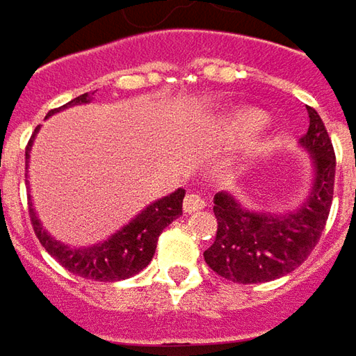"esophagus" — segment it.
<instances>
[{
	"mask_svg": "<svg viewBox=\"0 0 356 356\" xmlns=\"http://www.w3.org/2000/svg\"><path fill=\"white\" fill-rule=\"evenodd\" d=\"M204 206H206V202H204V198H202V196H198V194H194V192L186 194V198H184V212H188V213L198 212V210H202Z\"/></svg>",
	"mask_w": 356,
	"mask_h": 356,
	"instance_id": "esophagus-1",
	"label": "esophagus"
}]
</instances>
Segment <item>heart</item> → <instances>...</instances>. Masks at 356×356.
Masks as SVG:
<instances>
[{"instance_id":"b5f03b06","label":"heart","mask_w":356,"mask_h":356,"mask_svg":"<svg viewBox=\"0 0 356 356\" xmlns=\"http://www.w3.org/2000/svg\"><path fill=\"white\" fill-rule=\"evenodd\" d=\"M267 118L259 111H243L236 115V118L229 124V132L238 138H252L259 130L266 127Z\"/></svg>"}]
</instances>
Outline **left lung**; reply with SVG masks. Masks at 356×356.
Listing matches in <instances>:
<instances>
[{
    "label": "left lung",
    "mask_w": 356,
    "mask_h": 356,
    "mask_svg": "<svg viewBox=\"0 0 356 356\" xmlns=\"http://www.w3.org/2000/svg\"><path fill=\"white\" fill-rule=\"evenodd\" d=\"M309 129L301 144L313 152L315 186L299 212L289 216L248 212L226 192L213 196L216 239L204 252L206 264L234 283H266L293 271L319 243L331 212L335 150L319 113L307 106Z\"/></svg>",
    "instance_id": "1"
}]
</instances>
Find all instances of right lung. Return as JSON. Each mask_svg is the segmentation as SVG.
<instances>
[{"mask_svg": "<svg viewBox=\"0 0 356 356\" xmlns=\"http://www.w3.org/2000/svg\"><path fill=\"white\" fill-rule=\"evenodd\" d=\"M89 101L90 95L85 92V95L73 99L71 103L49 111V115L61 111L65 106L89 103ZM35 132H37V129H35ZM33 136L29 138V143L25 146V160L29 156V148H31V143H33ZM184 194L186 190L180 188L170 196L158 200L152 206H148L143 213H138L129 226L122 227L108 241L99 243V245L89 248V250H71V248H65L63 243L47 236V232L39 224L33 208H29V218H31L35 236L41 241V245L67 271H71L73 275H79V277H85V280L120 281L136 275L138 271H143L144 267L150 264L152 255L156 252L158 236L178 216H182Z\"/></svg>", "mask_w": 356, "mask_h": 356, "instance_id": "add662e5", "label": "right lung"}]
</instances>
